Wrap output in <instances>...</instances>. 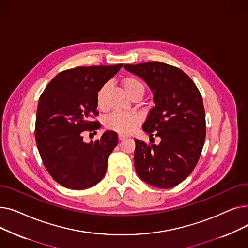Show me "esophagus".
Returning a JSON list of instances; mask_svg holds the SVG:
<instances>
[{
	"label": "esophagus",
	"instance_id": "esophagus-1",
	"mask_svg": "<svg viewBox=\"0 0 248 248\" xmlns=\"http://www.w3.org/2000/svg\"><path fill=\"white\" fill-rule=\"evenodd\" d=\"M124 139H126V136H124V135H119V140H124Z\"/></svg>",
	"mask_w": 248,
	"mask_h": 248
}]
</instances>
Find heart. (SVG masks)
I'll use <instances>...</instances> for the list:
<instances>
[{
	"label": "heart",
	"mask_w": 248,
	"mask_h": 248,
	"mask_svg": "<svg viewBox=\"0 0 248 248\" xmlns=\"http://www.w3.org/2000/svg\"><path fill=\"white\" fill-rule=\"evenodd\" d=\"M122 85L125 93L129 97H134L135 95H144L145 93V84L142 83L139 78L134 76H128L123 80ZM108 84H103L97 91L96 102L99 108H106V96L108 91ZM139 123V116L135 113H125V112H113L108 115L106 120L107 127L112 129L120 134H128L131 133L135 126Z\"/></svg>",
	"instance_id": "1"
}]
</instances>
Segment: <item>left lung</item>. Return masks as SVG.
Segmentation results:
<instances>
[{"label": "left lung", "mask_w": 248, "mask_h": 248, "mask_svg": "<svg viewBox=\"0 0 248 248\" xmlns=\"http://www.w3.org/2000/svg\"><path fill=\"white\" fill-rule=\"evenodd\" d=\"M124 67L142 78L153 91L155 107L142 129L150 138L153 133L161 138L159 145L151 146L135 140L136 172L154 187L177 186L192 173L204 146L202 96L191 78L172 65L155 61Z\"/></svg>", "instance_id": "left-lung-1"}]
</instances>
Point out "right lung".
Here are the masks:
<instances>
[{
    "mask_svg": "<svg viewBox=\"0 0 248 248\" xmlns=\"http://www.w3.org/2000/svg\"><path fill=\"white\" fill-rule=\"evenodd\" d=\"M123 64L75 67L60 72L46 86L38 102L35 139L48 173L72 190L96 185L106 175L117 135L104 132L95 141L84 142L82 133L99 128L90 117L98 115V89L119 72Z\"/></svg>",
    "mask_w": 248,
    "mask_h": 248,
    "instance_id": "1",
    "label": "right lung"
}]
</instances>
